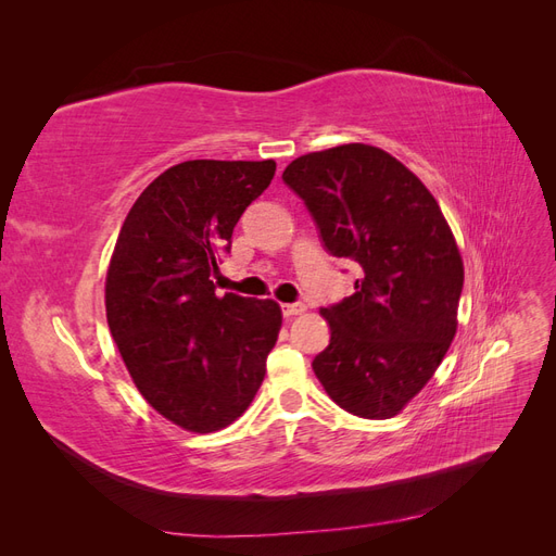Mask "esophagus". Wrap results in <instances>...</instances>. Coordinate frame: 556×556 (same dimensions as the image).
<instances>
[{"instance_id": "1", "label": "esophagus", "mask_w": 556, "mask_h": 556, "mask_svg": "<svg viewBox=\"0 0 556 556\" xmlns=\"http://www.w3.org/2000/svg\"><path fill=\"white\" fill-rule=\"evenodd\" d=\"M280 308H282V315H285V317H294V315H301V313L306 311L304 304H282Z\"/></svg>"}]
</instances>
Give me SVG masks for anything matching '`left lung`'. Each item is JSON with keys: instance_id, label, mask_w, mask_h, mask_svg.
Instances as JSON below:
<instances>
[{"instance_id": "obj_1", "label": "left lung", "mask_w": 556, "mask_h": 556, "mask_svg": "<svg viewBox=\"0 0 556 556\" xmlns=\"http://www.w3.org/2000/svg\"><path fill=\"white\" fill-rule=\"evenodd\" d=\"M282 180L329 255L362 266L355 294L319 311L331 339L313 371L343 410L394 417L431 380L457 331L464 264L439 201L366 143L301 155Z\"/></svg>"}]
</instances>
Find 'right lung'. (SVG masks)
<instances>
[{
	"instance_id": "1",
	"label": "right lung",
	"mask_w": 556,
	"mask_h": 556,
	"mask_svg": "<svg viewBox=\"0 0 556 556\" xmlns=\"http://www.w3.org/2000/svg\"><path fill=\"white\" fill-rule=\"evenodd\" d=\"M276 162H180L127 213L106 274V319L141 396L174 425L211 433L241 417L278 341L271 299L215 294L213 276Z\"/></svg>"
}]
</instances>
